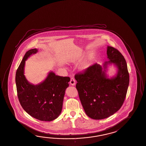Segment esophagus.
<instances>
[{
	"instance_id": "1",
	"label": "esophagus",
	"mask_w": 146,
	"mask_h": 146,
	"mask_svg": "<svg viewBox=\"0 0 146 146\" xmlns=\"http://www.w3.org/2000/svg\"><path fill=\"white\" fill-rule=\"evenodd\" d=\"M70 84L71 86H75L76 85V82H75V80L74 78H71L70 81Z\"/></svg>"
}]
</instances>
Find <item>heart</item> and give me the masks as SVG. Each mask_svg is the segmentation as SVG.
I'll return each mask as SVG.
<instances>
[{
  "mask_svg": "<svg viewBox=\"0 0 146 146\" xmlns=\"http://www.w3.org/2000/svg\"><path fill=\"white\" fill-rule=\"evenodd\" d=\"M87 67V64H84L82 66V69H85V68Z\"/></svg>",
  "mask_w": 146,
  "mask_h": 146,
  "instance_id": "obj_1",
  "label": "heart"
}]
</instances>
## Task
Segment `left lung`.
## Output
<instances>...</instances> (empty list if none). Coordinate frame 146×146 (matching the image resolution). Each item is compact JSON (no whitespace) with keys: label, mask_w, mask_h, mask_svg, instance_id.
Returning a JSON list of instances; mask_svg holds the SVG:
<instances>
[{"label":"left lung","mask_w":146,"mask_h":146,"mask_svg":"<svg viewBox=\"0 0 146 146\" xmlns=\"http://www.w3.org/2000/svg\"><path fill=\"white\" fill-rule=\"evenodd\" d=\"M107 54L109 60L102 66L96 63L75 76L83 108L89 117L95 120L107 118L118 111L129 86L127 65L122 54L115 48L107 46ZM112 64L117 72L109 78L107 68Z\"/></svg>","instance_id":"1"}]
</instances>
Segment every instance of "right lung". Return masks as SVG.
<instances>
[{
	"mask_svg": "<svg viewBox=\"0 0 146 146\" xmlns=\"http://www.w3.org/2000/svg\"><path fill=\"white\" fill-rule=\"evenodd\" d=\"M38 51L35 48L27 51L17 69V95L21 107L29 115L41 121H50L61 113L65 91L70 79L50 71L44 80L37 85L28 82L24 75L25 62Z\"/></svg>",
	"mask_w": 146,
	"mask_h": 146,
	"instance_id": "right-lung-1",
	"label": "right lung"
}]
</instances>
